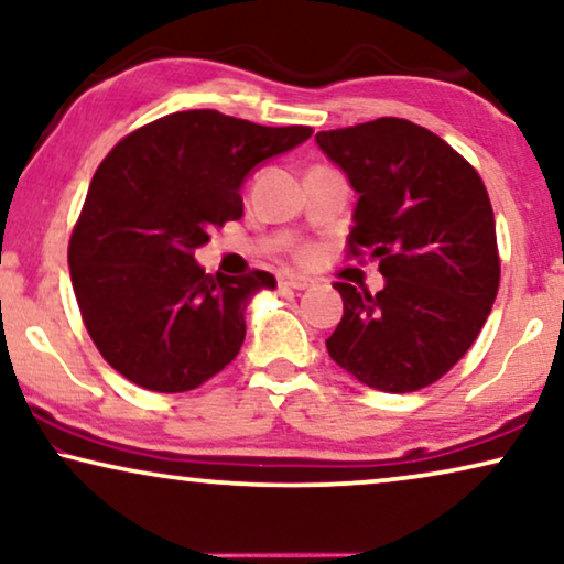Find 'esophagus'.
Wrapping results in <instances>:
<instances>
[{"label":"esophagus","instance_id":"obj_1","mask_svg":"<svg viewBox=\"0 0 564 564\" xmlns=\"http://www.w3.org/2000/svg\"><path fill=\"white\" fill-rule=\"evenodd\" d=\"M311 284H313V280H307L305 274H295V272L280 274V288H284V290H307Z\"/></svg>","mask_w":564,"mask_h":564}]
</instances>
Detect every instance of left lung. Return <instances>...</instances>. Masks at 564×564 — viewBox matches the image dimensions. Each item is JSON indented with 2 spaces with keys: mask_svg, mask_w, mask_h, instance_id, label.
Segmentation results:
<instances>
[{
  "mask_svg": "<svg viewBox=\"0 0 564 564\" xmlns=\"http://www.w3.org/2000/svg\"><path fill=\"white\" fill-rule=\"evenodd\" d=\"M315 143L359 195L351 253L367 251L384 276L377 295L334 284L344 318L330 359L367 388H426L465 357L496 303L488 189L449 143L400 118L323 130Z\"/></svg>",
  "mask_w": 564,
  "mask_h": 564,
  "instance_id": "obj_1",
  "label": "left lung"
}]
</instances>
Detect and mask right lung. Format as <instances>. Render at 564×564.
Segmentation results:
<instances>
[{
  "instance_id": "1",
  "label": "right lung",
  "mask_w": 564,
  "mask_h": 564,
  "mask_svg": "<svg viewBox=\"0 0 564 564\" xmlns=\"http://www.w3.org/2000/svg\"><path fill=\"white\" fill-rule=\"evenodd\" d=\"M311 128H267L218 110L174 112L115 145L68 243L84 326L107 365L156 392L195 390L236 359L246 307L269 272L205 274L195 249L243 215L241 187Z\"/></svg>"
}]
</instances>
